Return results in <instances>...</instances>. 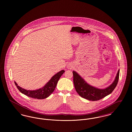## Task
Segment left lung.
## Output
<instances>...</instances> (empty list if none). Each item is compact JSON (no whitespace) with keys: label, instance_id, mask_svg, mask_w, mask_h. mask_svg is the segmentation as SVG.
<instances>
[{"label":"left lung","instance_id":"8db88e82","mask_svg":"<svg viewBox=\"0 0 132 132\" xmlns=\"http://www.w3.org/2000/svg\"><path fill=\"white\" fill-rule=\"evenodd\" d=\"M119 69L114 81L110 86L105 88H98L89 85L81 76L73 71V82L76 90L82 98L89 101H98L110 94L116 88L119 80Z\"/></svg>","mask_w":132,"mask_h":132}]
</instances>
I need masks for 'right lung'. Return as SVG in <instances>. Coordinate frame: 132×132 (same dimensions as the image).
<instances>
[{"mask_svg":"<svg viewBox=\"0 0 132 132\" xmlns=\"http://www.w3.org/2000/svg\"><path fill=\"white\" fill-rule=\"evenodd\" d=\"M64 70H61L53 76L50 80L43 87L36 90H27L18 86V84L14 82L15 85L19 91L26 95L35 99L42 100L48 97L54 90L61 76L64 73Z\"/></svg>","mask_w":132,"mask_h":132,"instance_id":"right-lung-1","label":"right lung"}]
</instances>
